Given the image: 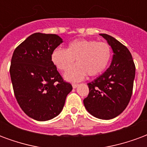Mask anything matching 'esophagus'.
Listing matches in <instances>:
<instances>
[{"label":"esophagus","mask_w":147,"mask_h":147,"mask_svg":"<svg viewBox=\"0 0 147 147\" xmlns=\"http://www.w3.org/2000/svg\"><path fill=\"white\" fill-rule=\"evenodd\" d=\"M72 86H73V88H76L78 86V84H75V83H74V84H72Z\"/></svg>","instance_id":"obj_1"}]
</instances>
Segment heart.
<instances>
[{
	"label": "heart",
	"mask_w": 147,
	"mask_h": 147,
	"mask_svg": "<svg viewBox=\"0 0 147 147\" xmlns=\"http://www.w3.org/2000/svg\"><path fill=\"white\" fill-rule=\"evenodd\" d=\"M112 48L108 42L95 39H76L66 50L56 48L51 54L52 62L61 71H67L65 78L69 82L81 81L88 74L95 77L105 71L112 59Z\"/></svg>",
	"instance_id": "1"
}]
</instances>
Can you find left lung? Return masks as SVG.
I'll return each mask as SVG.
<instances>
[{
	"instance_id": "8db88e82",
	"label": "left lung",
	"mask_w": 147,
	"mask_h": 147,
	"mask_svg": "<svg viewBox=\"0 0 147 147\" xmlns=\"http://www.w3.org/2000/svg\"><path fill=\"white\" fill-rule=\"evenodd\" d=\"M113 51L111 65L98 78L88 83L89 92L84 99L85 109L101 119H111L124 111L131 100L135 76L131 54L125 46L107 34H100Z\"/></svg>"
}]
</instances>
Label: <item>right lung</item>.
I'll return each mask as SVG.
<instances>
[{"label":"right lung","instance_id":"1","mask_svg":"<svg viewBox=\"0 0 147 147\" xmlns=\"http://www.w3.org/2000/svg\"><path fill=\"white\" fill-rule=\"evenodd\" d=\"M62 42L55 34L34 33L12 55L9 71L16 99L26 115L38 121L59 115L73 89L51 60L52 52Z\"/></svg>","mask_w":147,"mask_h":147}]
</instances>
